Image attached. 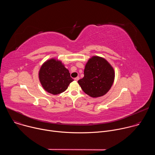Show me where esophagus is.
<instances>
[{"label": "esophagus", "instance_id": "34e87169", "mask_svg": "<svg viewBox=\"0 0 155 155\" xmlns=\"http://www.w3.org/2000/svg\"><path fill=\"white\" fill-rule=\"evenodd\" d=\"M79 79H80V77H76V78H74V80H75V81H78Z\"/></svg>", "mask_w": 155, "mask_h": 155}]
</instances>
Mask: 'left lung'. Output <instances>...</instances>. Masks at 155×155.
<instances>
[{
    "label": "left lung",
    "instance_id": "obj_1",
    "mask_svg": "<svg viewBox=\"0 0 155 155\" xmlns=\"http://www.w3.org/2000/svg\"><path fill=\"white\" fill-rule=\"evenodd\" d=\"M114 79L115 71L112 66L104 58L94 56L86 64L84 77L78 83L86 94L96 98L107 93Z\"/></svg>",
    "mask_w": 155,
    "mask_h": 155
}]
</instances>
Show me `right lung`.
Listing matches in <instances>:
<instances>
[{
	"mask_svg": "<svg viewBox=\"0 0 155 155\" xmlns=\"http://www.w3.org/2000/svg\"><path fill=\"white\" fill-rule=\"evenodd\" d=\"M38 78L43 89L54 95L65 91L74 81L69 70L61 61L54 58L47 60L41 65Z\"/></svg>",
	"mask_w": 155,
	"mask_h": 155,
	"instance_id": "obj_1",
	"label": "right lung"
}]
</instances>
